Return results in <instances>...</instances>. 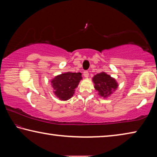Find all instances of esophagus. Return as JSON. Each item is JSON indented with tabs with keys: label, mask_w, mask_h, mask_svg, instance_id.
I'll use <instances>...</instances> for the list:
<instances>
[{
	"label": "esophagus",
	"mask_w": 157,
	"mask_h": 157,
	"mask_svg": "<svg viewBox=\"0 0 157 157\" xmlns=\"http://www.w3.org/2000/svg\"><path fill=\"white\" fill-rule=\"evenodd\" d=\"M83 75H84V78H89V72L88 71H84Z\"/></svg>",
	"instance_id": "1"
}]
</instances>
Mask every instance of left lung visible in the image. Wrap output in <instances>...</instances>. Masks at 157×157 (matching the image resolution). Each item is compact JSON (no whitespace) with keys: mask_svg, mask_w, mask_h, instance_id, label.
<instances>
[{"mask_svg":"<svg viewBox=\"0 0 157 157\" xmlns=\"http://www.w3.org/2000/svg\"><path fill=\"white\" fill-rule=\"evenodd\" d=\"M92 81L98 95L105 98L110 96L118 87L116 79L105 72L95 75L92 78Z\"/></svg>","mask_w":157,"mask_h":157,"instance_id":"8db88e82","label":"left lung"}]
</instances>
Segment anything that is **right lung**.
Listing matches in <instances>:
<instances>
[{"instance_id": "add662e5", "label": "right lung", "mask_w": 157, "mask_h": 157, "mask_svg": "<svg viewBox=\"0 0 157 157\" xmlns=\"http://www.w3.org/2000/svg\"><path fill=\"white\" fill-rule=\"evenodd\" d=\"M82 78L81 73H67L59 75L52 79L51 84L54 94L61 101H67L75 94Z\"/></svg>"}]
</instances>
